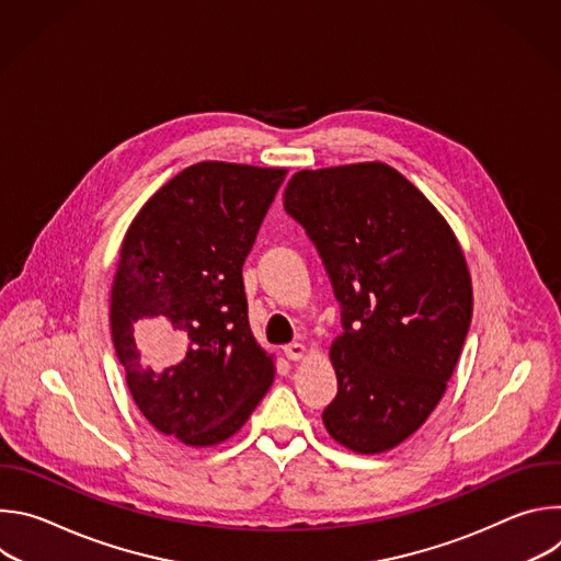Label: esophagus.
<instances>
[{"label": "esophagus", "mask_w": 561, "mask_h": 561, "mask_svg": "<svg viewBox=\"0 0 561 561\" xmlns=\"http://www.w3.org/2000/svg\"><path fill=\"white\" fill-rule=\"evenodd\" d=\"M282 353H284V357H286V359L297 362V359H301V357H304L306 346H304V344H299V342H290V344H286V346L282 348Z\"/></svg>", "instance_id": "1"}]
</instances>
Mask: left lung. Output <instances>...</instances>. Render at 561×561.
<instances>
[{"instance_id":"1","label":"left lung","mask_w":561,"mask_h":561,"mask_svg":"<svg viewBox=\"0 0 561 561\" xmlns=\"http://www.w3.org/2000/svg\"><path fill=\"white\" fill-rule=\"evenodd\" d=\"M284 208L342 308L324 426L355 453L394 448L439 404L470 329L463 253L435 206L381 162L299 171Z\"/></svg>"}]
</instances>
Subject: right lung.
<instances>
[{
	"label": "right lung",
	"mask_w": 561,
	"mask_h": 561,
	"mask_svg": "<svg viewBox=\"0 0 561 561\" xmlns=\"http://www.w3.org/2000/svg\"><path fill=\"white\" fill-rule=\"evenodd\" d=\"M284 178L188 167L124 237L111 293L115 353L141 415L188 446L234 435L273 383V359L249 327L242 266Z\"/></svg>",
	"instance_id": "1"
}]
</instances>
